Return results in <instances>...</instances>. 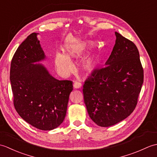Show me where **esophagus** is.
Returning <instances> with one entry per match:
<instances>
[{
  "label": "esophagus",
  "instance_id": "1",
  "mask_svg": "<svg viewBox=\"0 0 157 157\" xmlns=\"http://www.w3.org/2000/svg\"><path fill=\"white\" fill-rule=\"evenodd\" d=\"M73 87L75 88H80L82 87V84L80 82H75L73 83Z\"/></svg>",
  "mask_w": 157,
  "mask_h": 157
}]
</instances>
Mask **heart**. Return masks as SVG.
<instances>
[{"label": "heart", "instance_id": "1", "mask_svg": "<svg viewBox=\"0 0 157 157\" xmlns=\"http://www.w3.org/2000/svg\"><path fill=\"white\" fill-rule=\"evenodd\" d=\"M82 52V48L78 46H68L65 55L56 52L55 56V65L57 71L61 74H67L73 69L71 60L78 56ZM82 67L86 71H90L94 66V59L92 56H87L82 60Z\"/></svg>", "mask_w": 157, "mask_h": 157}]
</instances>
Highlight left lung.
Returning <instances> with one entry per match:
<instances>
[{
	"label": "left lung",
	"mask_w": 157,
	"mask_h": 157,
	"mask_svg": "<svg viewBox=\"0 0 157 157\" xmlns=\"http://www.w3.org/2000/svg\"><path fill=\"white\" fill-rule=\"evenodd\" d=\"M105 67L95 69L83 86L90 117L101 127L116 124L134 111L144 81L139 51L118 32Z\"/></svg>",
	"instance_id": "1"
}]
</instances>
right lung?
<instances>
[{
    "instance_id": "1",
    "label": "right lung",
    "mask_w": 157,
    "mask_h": 157,
    "mask_svg": "<svg viewBox=\"0 0 157 157\" xmlns=\"http://www.w3.org/2000/svg\"><path fill=\"white\" fill-rule=\"evenodd\" d=\"M32 33L19 45L12 59L10 80L17 112L29 124L52 130L64 120L73 82L58 80L40 63L46 55Z\"/></svg>"
}]
</instances>
